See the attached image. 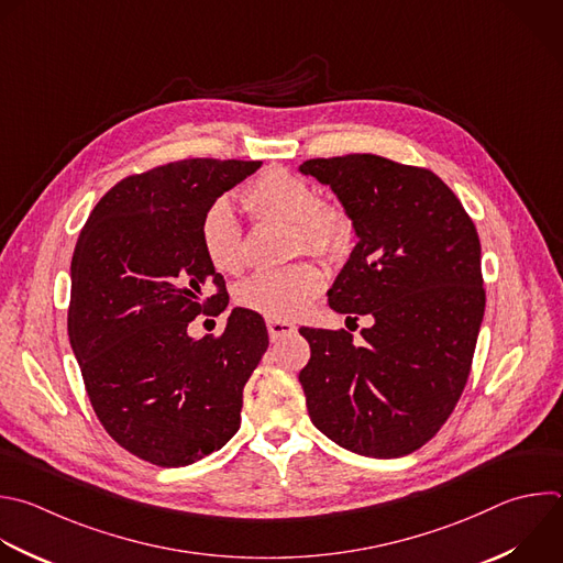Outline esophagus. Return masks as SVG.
Wrapping results in <instances>:
<instances>
[{
  "label": "esophagus",
  "instance_id": "1",
  "mask_svg": "<svg viewBox=\"0 0 563 563\" xmlns=\"http://www.w3.org/2000/svg\"><path fill=\"white\" fill-rule=\"evenodd\" d=\"M296 324L289 322V320H267V331L272 335V340H283L287 335H294L296 333Z\"/></svg>",
  "mask_w": 563,
  "mask_h": 563
}]
</instances>
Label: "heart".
<instances>
[{
    "label": "heart",
    "instance_id": "b5f03b06",
    "mask_svg": "<svg viewBox=\"0 0 563 563\" xmlns=\"http://www.w3.org/2000/svg\"><path fill=\"white\" fill-rule=\"evenodd\" d=\"M241 203L254 223L280 221L289 225V252L340 256L353 241V217L335 199L318 197L316 187L287 167H267L250 180ZM199 243L208 263L223 274L239 276L250 265L247 234L230 203L214 201L201 217ZM324 289V274L311 261L261 272L243 283L236 302L269 320L302 316Z\"/></svg>",
    "mask_w": 563,
    "mask_h": 563
}]
</instances>
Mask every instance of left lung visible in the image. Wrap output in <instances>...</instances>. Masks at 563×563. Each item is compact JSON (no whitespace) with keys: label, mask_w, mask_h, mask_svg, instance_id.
Instances as JSON below:
<instances>
[{"label":"left lung","mask_w":563,"mask_h":563,"mask_svg":"<svg viewBox=\"0 0 563 563\" xmlns=\"http://www.w3.org/2000/svg\"><path fill=\"white\" fill-rule=\"evenodd\" d=\"M300 172L331 187L357 234L329 307L376 320L360 344L344 329L300 327L309 418L353 453L409 455L449 420L471 373L486 305L475 223L427 167L344 154Z\"/></svg>","instance_id":"obj_1"}]
</instances>
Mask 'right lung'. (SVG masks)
Segmentation results:
<instances>
[{"instance_id":"right-lung-1","label":"right lung","mask_w":563,"mask_h":563,"mask_svg":"<svg viewBox=\"0 0 563 563\" xmlns=\"http://www.w3.org/2000/svg\"><path fill=\"white\" fill-rule=\"evenodd\" d=\"M258 167L185 158L130 174L101 197L79 234L70 344L99 422L150 464H195L241 427L243 387L269 344L265 320L236 307L221 335L197 340L187 324L219 316L230 300L203 256L201 217Z\"/></svg>"}]
</instances>
